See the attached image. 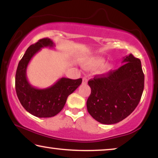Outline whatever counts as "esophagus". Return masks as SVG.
<instances>
[{
    "instance_id": "1",
    "label": "esophagus",
    "mask_w": 158,
    "mask_h": 158,
    "mask_svg": "<svg viewBox=\"0 0 158 158\" xmlns=\"http://www.w3.org/2000/svg\"><path fill=\"white\" fill-rule=\"evenodd\" d=\"M88 83V79L85 77H83V84H87Z\"/></svg>"
}]
</instances>
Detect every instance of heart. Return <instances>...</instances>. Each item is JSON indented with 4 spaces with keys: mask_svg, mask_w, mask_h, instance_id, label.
Segmentation results:
<instances>
[{
    "mask_svg": "<svg viewBox=\"0 0 158 158\" xmlns=\"http://www.w3.org/2000/svg\"><path fill=\"white\" fill-rule=\"evenodd\" d=\"M105 62V59L101 56H93V57H90L89 59L86 60L84 65L86 68L88 69H96L98 68L101 67ZM111 70V64H106L105 66L103 67L101 69V73L102 74H107L109 73Z\"/></svg>",
    "mask_w": 158,
    "mask_h": 158,
    "instance_id": "1",
    "label": "heart"
}]
</instances>
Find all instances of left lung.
I'll return each instance as SVG.
<instances>
[{"mask_svg": "<svg viewBox=\"0 0 158 158\" xmlns=\"http://www.w3.org/2000/svg\"><path fill=\"white\" fill-rule=\"evenodd\" d=\"M117 70L96 75L88 81L91 93L87 109L94 119L113 124L124 119L137 106L144 90V75L141 61L130 54Z\"/></svg>", "mask_w": 158, "mask_h": 158, "instance_id": "obj_1", "label": "left lung"}]
</instances>
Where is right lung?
<instances>
[{
  "label": "right lung",
  "mask_w": 158,
  "mask_h": 158,
  "mask_svg": "<svg viewBox=\"0 0 158 158\" xmlns=\"http://www.w3.org/2000/svg\"><path fill=\"white\" fill-rule=\"evenodd\" d=\"M55 46L50 39L44 38L31 44L19 61L16 70L15 86L19 100L23 107L32 115L48 118L57 115L63 109L69 95L82 83V79L62 77L50 87L39 89L32 86L27 77V69L30 60L44 47Z\"/></svg>",
  "instance_id": "obj_1"
}]
</instances>
